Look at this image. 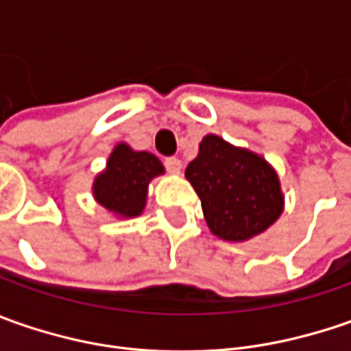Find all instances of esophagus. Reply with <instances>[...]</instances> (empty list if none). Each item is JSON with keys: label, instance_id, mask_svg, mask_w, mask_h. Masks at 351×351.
I'll return each mask as SVG.
<instances>
[{"label": "esophagus", "instance_id": "esophagus-1", "mask_svg": "<svg viewBox=\"0 0 351 351\" xmlns=\"http://www.w3.org/2000/svg\"><path fill=\"white\" fill-rule=\"evenodd\" d=\"M166 169H168L171 176H180L182 173V160L178 158H166Z\"/></svg>", "mask_w": 351, "mask_h": 351}]
</instances>
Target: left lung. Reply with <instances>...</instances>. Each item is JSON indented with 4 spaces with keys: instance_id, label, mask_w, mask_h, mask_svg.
Returning <instances> with one entry per match:
<instances>
[{
    "instance_id": "obj_1",
    "label": "left lung",
    "mask_w": 351,
    "mask_h": 351,
    "mask_svg": "<svg viewBox=\"0 0 351 351\" xmlns=\"http://www.w3.org/2000/svg\"><path fill=\"white\" fill-rule=\"evenodd\" d=\"M201 199L207 226L226 242H246L265 232L285 209L276 168L248 148L207 134L185 169Z\"/></svg>"
}]
</instances>
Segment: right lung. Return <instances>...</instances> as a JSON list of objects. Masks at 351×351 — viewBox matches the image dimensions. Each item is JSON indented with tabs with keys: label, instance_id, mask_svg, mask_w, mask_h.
Listing matches in <instances>:
<instances>
[{
	"label": "right lung",
	"instance_id": "obj_1",
	"mask_svg": "<svg viewBox=\"0 0 351 351\" xmlns=\"http://www.w3.org/2000/svg\"><path fill=\"white\" fill-rule=\"evenodd\" d=\"M164 164L152 152L134 150L127 142H119L105 168L95 176L91 193L95 203L115 219H134L146 207L150 182L164 176Z\"/></svg>",
	"mask_w": 351,
	"mask_h": 351
}]
</instances>
